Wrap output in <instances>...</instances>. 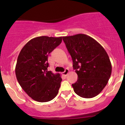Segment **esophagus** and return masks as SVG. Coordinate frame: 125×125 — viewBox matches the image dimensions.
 Listing matches in <instances>:
<instances>
[{
  "mask_svg": "<svg viewBox=\"0 0 125 125\" xmlns=\"http://www.w3.org/2000/svg\"><path fill=\"white\" fill-rule=\"evenodd\" d=\"M69 72H70V71H69L68 69H65V71L63 72V73H62V75H65V76H66V75L68 74Z\"/></svg>",
  "mask_w": 125,
  "mask_h": 125,
  "instance_id": "esophagus-1",
  "label": "esophagus"
}]
</instances>
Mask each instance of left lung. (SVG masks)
<instances>
[{
  "instance_id": "left-lung-1",
  "label": "left lung",
  "mask_w": 125,
  "mask_h": 125,
  "mask_svg": "<svg viewBox=\"0 0 125 125\" xmlns=\"http://www.w3.org/2000/svg\"><path fill=\"white\" fill-rule=\"evenodd\" d=\"M78 75L73 84L74 92L83 98L100 94L111 77L112 65L103 46L95 39L83 34L63 37Z\"/></svg>"
}]
</instances>
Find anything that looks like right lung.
<instances>
[{
	"label": "right lung",
	"instance_id": "add662e5",
	"mask_svg": "<svg viewBox=\"0 0 125 125\" xmlns=\"http://www.w3.org/2000/svg\"><path fill=\"white\" fill-rule=\"evenodd\" d=\"M62 41V37H35L26 43L19 54L16 78L24 91L36 101L49 102L59 93L62 79L59 73L48 71V56Z\"/></svg>",
	"mask_w": 125,
	"mask_h": 125
}]
</instances>
